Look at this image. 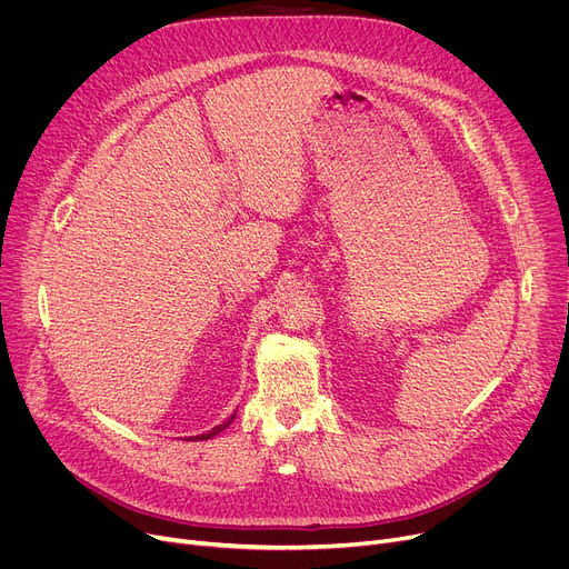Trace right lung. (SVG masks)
Segmentation results:
<instances>
[{
  "mask_svg": "<svg viewBox=\"0 0 569 569\" xmlns=\"http://www.w3.org/2000/svg\"><path fill=\"white\" fill-rule=\"evenodd\" d=\"M234 417V415H232ZM232 417H230V420L228 422H223V425H219V427H214L212 431H209V433H202V436H198V440H207V438H212V436H217V433H221L223 429H228L230 427V422H232Z\"/></svg>",
  "mask_w": 569,
  "mask_h": 569,
  "instance_id": "1",
  "label": "right lung"
}]
</instances>
